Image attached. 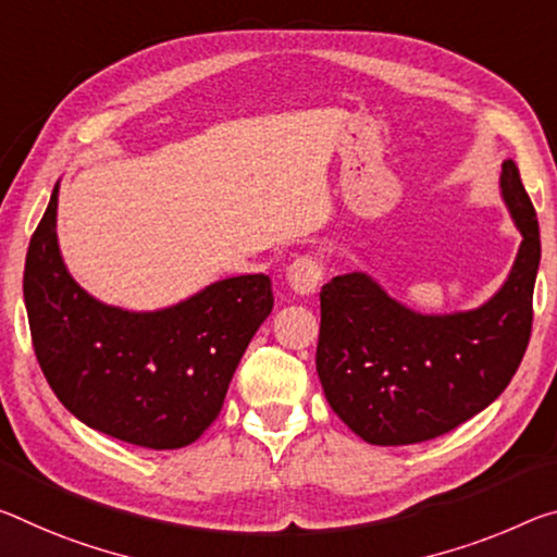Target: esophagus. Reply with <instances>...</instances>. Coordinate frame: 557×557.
Here are the masks:
<instances>
[{"mask_svg":"<svg viewBox=\"0 0 557 557\" xmlns=\"http://www.w3.org/2000/svg\"><path fill=\"white\" fill-rule=\"evenodd\" d=\"M322 280V264L314 258H297L287 268V285L299 297H310L317 293Z\"/></svg>","mask_w":557,"mask_h":557,"instance_id":"34e87169","label":"esophagus"}]
</instances>
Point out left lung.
I'll use <instances>...</instances> for the list:
<instances>
[{
    "label": "left lung",
    "instance_id": "1",
    "mask_svg": "<svg viewBox=\"0 0 557 557\" xmlns=\"http://www.w3.org/2000/svg\"><path fill=\"white\" fill-rule=\"evenodd\" d=\"M500 198L520 233L508 277L473 310L426 314L399 302L369 272L320 293L317 374L334 413L374 446L436 438L493 404L525 355L541 231L518 165L503 161Z\"/></svg>",
    "mask_w": 557,
    "mask_h": 557
}]
</instances>
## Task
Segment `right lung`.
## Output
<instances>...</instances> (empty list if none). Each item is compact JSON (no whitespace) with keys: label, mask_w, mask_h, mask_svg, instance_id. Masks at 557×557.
Returning a JSON list of instances; mask_svg holds the SVG:
<instances>
[{"label":"right lung","mask_w":557,"mask_h":557,"mask_svg":"<svg viewBox=\"0 0 557 557\" xmlns=\"http://www.w3.org/2000/svg\"><path fill=\"white\" fill-rule=\"evenodd\" d=\"M59 183L24 268L39 367L88 429L126 444L183 448L223 409L247 344L272 312L268 275L210 282L161 310H123L78 285L61 258Z\"/></svg>","instance_id":"add662e5"}]
</instances>
